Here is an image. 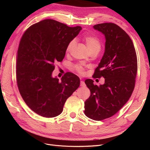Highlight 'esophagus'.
<instances>
[{
  "mask_svg": "<svg viewBox=\"0 0 150 150\" xmlns=\"http://www.w3.org/2000/svg\"><path fill=\"white\" fill-rule=\"evenodd\" d=\"M80 86H82V87H86V84L84 83V82L83 81H81Z\"/></svg>",
  "mask_w": 150,
  "mask_h": 150,
  "instance_id": "obj_1",
  "label": "esophagus"
}]
</instances>
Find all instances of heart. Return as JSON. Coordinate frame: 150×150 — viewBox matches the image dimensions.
Here are the masks:
<instances>
[{
    "instance_id": "1",
    "label": "heart",
    "mask_w": 150,
    "mask_h": 150,
    "mask_svg": "<svg viewBox=\"0 0 150 150\" xmlns=\"http://www.w3.org/2000/svg\"><path fill=\"white\" fill-rule=\"evenodd\" d=\"M84 41L86 43V47H87L89 51H91V50L94 49H97L99 48L100 49V42H99V40L96 38L94 37V36L91 35H87L84 38ZM75 46V41L74 40H71V41L68 44L67 47V51L69 52ZM76 70L78 71L79 73L83 74L84 72V69L83 67L81 66H76L75 67Z\"/></svg>"
}]
</instances>
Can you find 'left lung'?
I'll use <instances>...</instances> for the list:
<instances>
[{"instance_id": "left-lung-1", "label": "left lung", "mask_w": 150, "mask_h": 150, "mask_svg": "<svg viewBox=\"0 0 150 150\" xmlns=\"http://www.w3.org/2000/svg\"><path fill=\"white\" fill-rule=\"evenodd\" d=\"M93 28L106 39L103 56L93 77L105 79L99 86L92 79L85 80L91 95L84 103V113L91 119L101 121L115 115L128 101L134 88L138 64L132 40L120 27L103 23Z\"/></svg>"}]
</instances>
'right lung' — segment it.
Masks as SVG:
<instances>
[{"label":"right lung","instance_id":"obj_1","mask_svg":"<svg viewBox=\"0 0 150 150\" xmlns=\"http://www.w3.org/2000/svg\"><path fill=\"white\" fill-rule=\"evenodd\" d=\"M82 29L45 19L26 30L16 58V79L24 101L38 115H59L67 99L79 88L80 79L67 72L61 81L52 76L54 63L64 59L67 45Z\"/></svg>","mask_w":150,"mask_h":150}]
</instances>
